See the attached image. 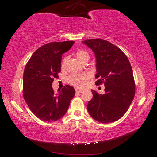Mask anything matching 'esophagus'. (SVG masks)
<instances>
[{
    "label": "esophagus",
    "instance_id": "1",
    "mask_svg": "<svg viewBox=\"0 0 157 157\" xmlns=\"http://www.w3.org/2000/svg\"><path fill=\"white\" fill-rule=\"evenodd\" d=\"M75 91H76V93H82V91H83V90L80 89H78V88H76Z\"/></svg>",
    "mask_w": 157,
    "mask_h": 157
}]
</instances>
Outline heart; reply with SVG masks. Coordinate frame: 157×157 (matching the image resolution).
<instances>
[{"instance_id": "obj_1", "label": "heart", "mask_w": 157, "mask_h": 157, "mask_svg": "<svg viewBox=\"0 0 157 157\" xmlns=\"http://www.w3.org/2000/svg\"><path fill=\"white\" fill-rule=\"evenodd\" d=\"M75 55L76 57H78V59L81 62H83L84 60H86V59L89 60L90 57L89 53L87 52L86 50H83V49H79L77 50ZM67 59H68L67 57H64L63 58L62 62V68H63L65 66ZM89 78H90L89 74L87 73H75L68 77L67 79V82L73 86L78 87V88H82V87L84 86V85L86 84V81L88 80Z\"/></svg>"}]
</instances>
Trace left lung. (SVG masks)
<instances>
[{
  "instance_id": "1",
  "label": "left lung",
  "mask_w": 157,
  "mask_h": 157,
  "mask_svg": "<svg viewBox=\"0 0 157 157\" xmlns=\"http://www.w3.org/2000/svg\"><path fill=\"white\" fill-rule=\"evenodd\" d=\"M93 50L96 57V85L103 84L105 94L92 90L93 98L87 109L94 120L101 123L118 121L128 110L135 95V82L126 55L115 45L102 39L82 41Z\"/></svg>"
}]
</instances>
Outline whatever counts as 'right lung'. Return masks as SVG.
<instances>
[{"label":"right lung","mask_w":157,"mask_h":157,"mask_svg":"<svg viewBox=\"0 0 157 157\" xmlns=\"http://www.w3.org/2000/svg\"><path fill=\"white\" fill-rule=\"evenodd\" d=\"M75 41L50 42L37 49L26 63L23 73V95L32 112L45 122L59 120L65 115L75 91L66 85L59 92L52 87L61 72L63 53Z\"/></svg>","instance_id":"right-lung-1"}]
</instances>
